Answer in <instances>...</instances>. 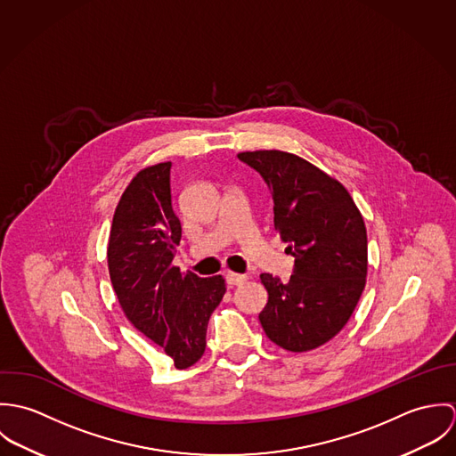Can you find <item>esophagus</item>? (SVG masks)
<instances>
[{
    "mask_svg": "<svg viewBox=\"0 0 456 456\" xmlns=\"http://www.w3.org/2000/svg\"><path fill=\"white\" fill-rule=\"evenodd\" d=\"M246 281H248V275H240V273H233V272L226 273V282H228L230 286H240V284H244Z\"/></svg>",
    "mask_w": 456,
    "mask_h": 456,
    "instance_id": "esophagus-1",
    "label": "esophagus"
}]
</instances>
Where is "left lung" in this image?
I'll return each instance as SVG.
<instances>
[{"label": "left lung", "mask_w": 456, "mask_h": 456, "mask_svg": "<svg viewBox=\"0 0 456 456\" xmlns=\"http://www.w3.org/2000/svg\"><path fill=\"white\" fill-rule=\"evenodd\" d=\"M273 200V226L295 258L282 282L261 273L266 337L293 353L333 338L351 318L367 277V230L347 190L313 163L282 151L240 152Z\"/></svg>", "instance_id": "8db88e82"}]
</instances>
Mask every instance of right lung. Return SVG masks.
<instances>
[{"label": "right lung", "instance_id": "right-lung-1", "mask_svg": "<svg viewBox=\"0 0 456 456\" xmlns=\"http://www.w3.org/2000/svg\"><path fill=\"white\" fill-rule=\"evenodd\" d=\"M172 163L140 170L114 212L109 272L131 325L161 346L177 369L205 351L210 314L226 293L221 275L198 277L174 266L183 228L172 205Z\"/></svg>", "mask_w": 456, "mask_h": 456}]
</instances>
